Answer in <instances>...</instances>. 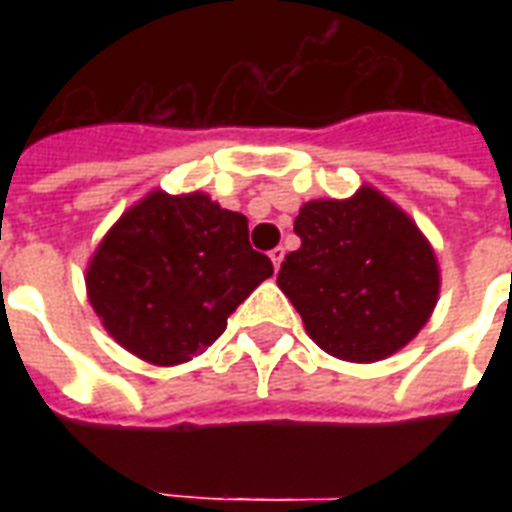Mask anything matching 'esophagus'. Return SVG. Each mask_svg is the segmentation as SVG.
Masks as SVG:
<instances>
[{
  "label": "esophagus",
  "instance_id": "34e87169",
  "mask_svg": "<svg viewBox=\"0 0 512 512\" xmlns=\"http://www.w3.org/2000/svg\"><path fill=\"white\" fill-rule=\"evenodd\" d=\"M268 257H271L273 268L279 271V268H281V260H284V247H273L271 252H268Z\"/></svg>",
  "mask_w": 512,
  "mask_h": 512
}]
</instances>
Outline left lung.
Returning a JSON list of instances; mask_svg holds the SVG:
<instances>
[{"label":"left lung","mask_w":512,"mask_h":512,"mask_svg":"<svg viewBox=\"0 0 512 512\" xmlns=\"http://www.w3.org/2000/svg\"><path fill=\"white\" fill-rule=\"evenodd\" d=\"M295 233L300 249L284 257L276 281L329 356L382 361L428 324L441 289L436 252L372 185L303 204Z\"/></svg>","instance_id":"1"}]
</instances>
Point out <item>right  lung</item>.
<instances>
[{"mask_svg":"<svg viewBox=\"0 0 512 512\" xmlns=\"http://www.w3.org/2000/svg\"><path fill=\"white\" fill-rule=\"evenodd\" d=\"M268 276L247 217L201 191H151L103 236L84 281L108 335L148 364L175 366L223 335Z\"/></svg>","mask_w":512,"mask_h":512,"instance_id":"right-lung-1","label":"right lung"}]
</instances>
